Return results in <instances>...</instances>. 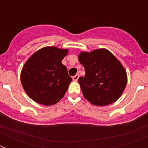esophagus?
Listing matches in <instances>:
<instances>
[{"mask_svg": "<svg viewBox=\"0 0 148 148\" xmlns=\"http://www.w3.org/2000/svg\"><path fill=\"white\" fill-rule=\"evenodd\" d=\"M78 78H79V74H76V75H74V76L73 77V81H77V80H78Z\"/></svg>", "mask_w": 148, "mask_h": 148, "instance_id": "1", "label": "esophagus"}]
</instances>
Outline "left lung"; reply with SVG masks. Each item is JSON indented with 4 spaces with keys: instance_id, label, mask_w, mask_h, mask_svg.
Returning <instances> with one entry per match:
<instances>
[{
    "instance_id": "left-lung-1",
    "label": "left lung",
    "mask_w": 148,
    "mask_h": 148,
    "mask_svg": "<svg viewBox=\"0 0 148 148\" xmlns=\"http://www.w3.org/2000/svg\"><path fill=\"white\" fill-rule=\"evenodd\" d=\"M78 60L85 70L78 82L84 97L95 106H106L117 101L127 83L124 66L105 48L81 51Z\"/></svg>"
}]
</instances>
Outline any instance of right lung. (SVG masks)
<instances>
[{
	"label": "right lung",
	"instance_id": "right-lung-1",
	"mask_svg": "<svg viewBox=\"0 0 148 148\" xmlns=\"http://www.w3.org/2000/svg\"><path fill=\"white\" fill-rule=\"evenodd\" d=\"M67 53L68 49L45 47L28 58L22 67L21 81L30 98L45 106L63 98L72 81L61 63Z\"/></svg>",
	"mask_w": 148,
	"mask_h": 148
}]
</instances>
